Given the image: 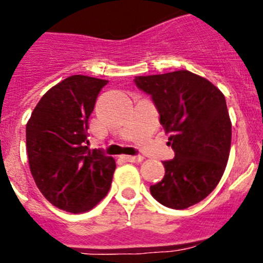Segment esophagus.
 <instances>
[{
  "label": "esophagus",
  "instance_id": "34e87169",
  "mask_svg": "<svg viewBox=\"0 0 263 263\" xmlns=\"http://www.w3.org/2000/svg\"><path fill=\"white\" fill-rule=\"evenodd\" d=\"M122 158H123L124 161H127V162H135V163H137V162L143 161L144 157H141V156H123Z\"/></svg>",
  "mask_w": 263,
  "mask_h": 263
}]
</instances>
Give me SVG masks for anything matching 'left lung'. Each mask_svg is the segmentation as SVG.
<instances>
[{"label": "left lung", "instance_id": "8db88e82", "mask_svg": "<svg viewBox=\"0 0 263 263\" xmlns=\"http://www.w3.org/2000/svg\"><path fill=\"white\" fill-rule=\"evenodd\" d=\"M135 84L152 96L175 152L163 162V179L151 185L152 196L171 209H187L213 192L226 170L232 131L224 96L187 70L136 76Z\"/></svg>", "mask_w": 263, "mask_h": 263}]
</instances>
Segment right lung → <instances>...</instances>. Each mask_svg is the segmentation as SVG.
Segmentation results:
<instances>
[{
	"instance_id": "1",
	"label": "right lung",
	"mask_w": 263,
	"mask_h": 263,
	"mask_svg": "<svg viewBox=\"0 0 263 263\" xmlns=\"http://www.w3.org/2000/svg\"><path fill=\"white\" fill-rule=\"evenodd\" d=\"M107 80L66 78L41 97L26 127L27 154L35 183L58 209H93L111 185L115 161L88 148V119Z\"/></svg>"
}]
</instances>
